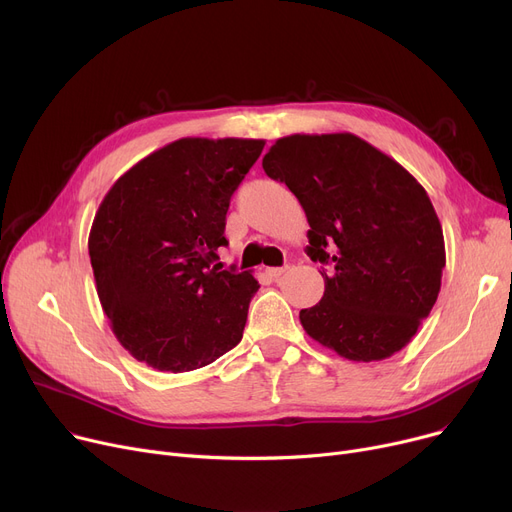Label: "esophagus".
<instances>
[{
	"label": "esophagus",
	"mask_w": 512,
	"mask_h": 512,
	"mask_svg": "<svg viewBox=\"0 0 512 512\" xmlns=\"http://www.w3.org/2000/svg\"><path fill=\"white\" fill-rule=\"evenodd\" d=\"M286 270H288L286 265H284V267H267V276L274 278V280H278Z\"/></svg>",
	"instance_id": "34e87169"
}]
</instances>
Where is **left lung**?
<instances>
[{
    "label": "left lung",
    "mask_w": 512,
    "mask_h": 512,
    "mask_svg": "<svg viewBox=\"0 0 512 512\" xmlns=\"http://www.w3.org/2000/svg\"><path fill=\"white\" fill-rule=\"evenodd\" d=\"M309 222L305 253L330 265L326 290L301 309L305 332L336 355L384 361L402 351L436 305L444 234L425 188L351 132L290 134L263 157Z\"/></svg>",
    "instance_id": "8db88e82"
}]
</instances>
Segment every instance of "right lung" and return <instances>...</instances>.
Listing matches in <instances>:
<instances>
[{"mask_svg":"<svg viewBox=\"0 0 512 512\" xmlns=\"http://www.w3.org/2000/svg\"><path fill=\"white\" fill-rule=\"evenodd\" d=\"M263 139L186 137L124 172L89 232L101 307L118 342L157 371L205 367L234 348L259 290L218 263L230 197Z\"/></svg>","mask_w":512,"mask_h":512,"instance_id":"obj_1","label":"right lung"}]
</instances>
